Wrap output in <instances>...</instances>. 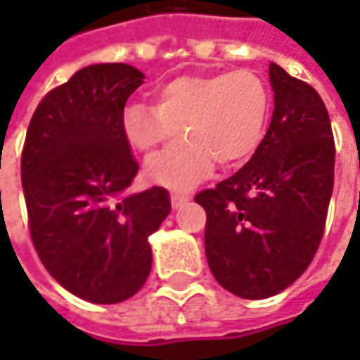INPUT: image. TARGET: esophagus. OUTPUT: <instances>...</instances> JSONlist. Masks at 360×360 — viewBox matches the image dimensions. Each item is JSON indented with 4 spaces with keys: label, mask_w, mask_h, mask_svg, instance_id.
Here are the masks:
<instances>
[{
    "label": "esophagus",
    "mask_w": 360,
    "mask_h": 360,
    "mask_svg": "<svg viewBox=\"0 0 360 360\" xmlns=\"http://www.w3.org/2000/svg\"><path fill=\"white\" fill-rule=\"evenodd\" d=\"M191 196L187 193H172V206L173 208H179L183 204L187 202Z\"/></svg>",
    "instance_id": "34e87169"
}]
</instances>
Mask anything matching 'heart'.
<instances>
[{
    "label": "heart",
    "mask_w": 360,
    "mask_h": 360,
    "mask_svg": "<svg viewBox=\"0 0 360 360\" xmlns=\"http://www.w3.org/2000/svg\"><path fill=\"white\" fill-rule=\"evenodd\" d=\"M270 94L249 69L185 75L160 86L156 105L131 103L123 111V133L136 152L152 154L146 177L169 188H188L208 177L218 162L235 167L247 162L264 133Z\"/></svg>",
    "instance_id": "heart-1"
}]
</instances>
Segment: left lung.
Segmentation results:
<instances>
[{"label":"left lung","mask_w":360,"mask_h":360,"mask_svg":"<svg viewBox=\"0 0 360 360\" xmlns=\"http://www.w3.org/2000/svg\"><path fill=\"white\" fill-rule=\"evenodd\" d=\"M274 115L241 169L204 188V249L214 278L243 299L283 291L316 255L333 191L332 123L307 82L270 65Z\"/></svg>","instance_id":"left-lung-1"}]
</instances>
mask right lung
Wrapping results in <instances>:
<instances>
[{
  "label": "right lung",
  "instance_id": "right-lung-1",
  "mask_svg": "<svg viewBox=\"0 0 360 360\" xmlns=\"http://www.w3.org/2000/svg\"><path fill=\"white\" fill-rule=\"evenodd\" d=\"M142 79L125 63L77 71L38 103L20 156L28 229L44 268L98 304L125 301L144 285L148 235L172 210L164 187L125 195L139 164L123 111Z\"/></svg>",
  "mask_w": 360,
  "mask_h": 360
}]
</instances>
